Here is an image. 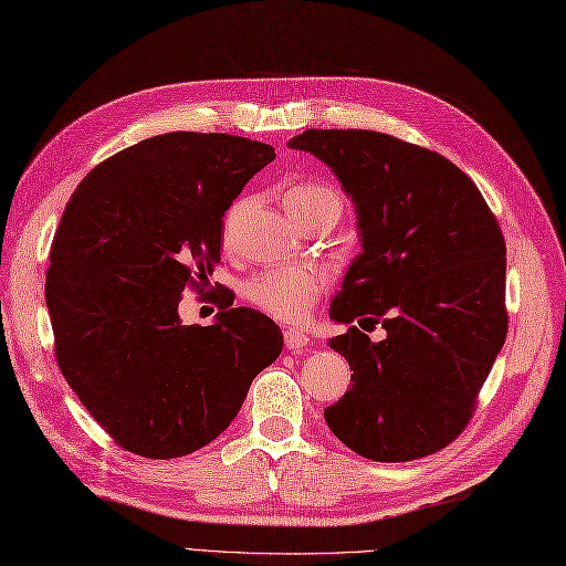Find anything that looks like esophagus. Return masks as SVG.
<instances>
[{"label": "esophagus", "mask_w": 566, "mask_h": 566, "mask_svg": "<svg viewBox=\"0 0 566 566\" xmlns=\"http://www.w3.org/2000/svg\"><path fill=\"white\" fill-rule=\"evenodd\" d=\"M283 338H285V348L291 350V353H302V350L307 348V343H310V336L305 334V331H300V328H285Z\"/></svg>", "instance_id": "34e87169"}]
</instances>
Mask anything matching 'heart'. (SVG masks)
I'll return each instance as SVG.
<instances>
[{
    "instance_id": "heart-1",
    "label": "heart",
    "mask_w": 566,
    "mask_h": 566,
    "mask_svg": "<svg viewBox=\"0 0 566 566\" xmlns=\"http://www.w3.org/2000/svg\"><path fill=\"white\" fill-rule=\"evenodd\" d=\"M326 199H338L334 189L316 182L295 185L285 195V206L295 220H300L316 203ZM238 209L230 213L235 218ZM328 273L316 264H297V266H279L254 273L242 285L244 300L254 305L259 312L283 324H300L305 322L314 302L326 291Z\"/></svg>"
}]
</instances>
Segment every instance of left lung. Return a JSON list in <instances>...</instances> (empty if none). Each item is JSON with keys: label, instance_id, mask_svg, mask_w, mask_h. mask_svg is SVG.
<instances>
[{"label": "left lung", "instance_id": "1", "mask_svg": "<svg viewBox=\"0 0 566 566\" xmlns=\"http://www.w3.org/2000/svg\"><path fill=\"white\" fill-rule=\"evenodd\" d=\"M326 163L355 203L363 252L331 300L350 326L328 346L353 387L324 410L343 444L371 461L430 457L473 418L506 338V244L497 218L457 165L367 129H307L287 142Z\"/></svg>", "mask_w": 566, "mask_h": 566}]
</instances>
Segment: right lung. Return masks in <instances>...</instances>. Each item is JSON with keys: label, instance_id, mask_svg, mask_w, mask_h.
<instances>
[{"label": "right lung", "instance_id": "obj_1", "mask_svg": "<svg viewBox=\"0 0 566 566\" xmlns=\"http://www.w3.org/2000/svg\"><path fill=\"white\" fill-rule=\"evenodd\" d=\"M273 158L242 136L170 132L95 165L66 203L45 283L57 365L136 457L213 442L283 350L273 319L232 300L211 326H185L177 312L220 261L230 203Z\"/></svg>", "mask_w": 566, "mask_h": 566}]
</instances>
